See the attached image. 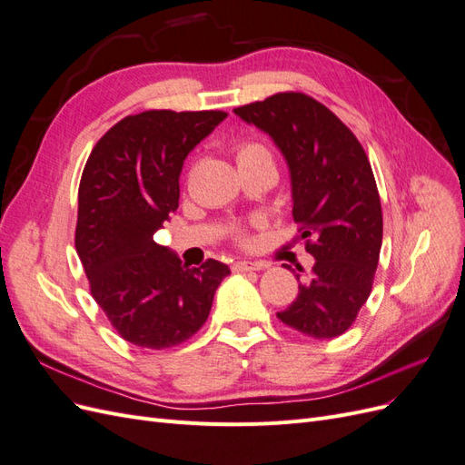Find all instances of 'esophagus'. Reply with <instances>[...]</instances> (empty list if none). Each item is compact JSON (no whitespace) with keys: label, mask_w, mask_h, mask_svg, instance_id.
Wrapping results in <instances>:
<instances>
[{"label":"esophagus","mask_w":465,"mask_h":465,"mask_svg":"<svg viewBox=\"0 0 465 465\" xmlns=\"http://www.w3.org/2000/svg\"><path fill=\"white\" fill-rule=\"evenodd\" d=\"M267 263L265 262H248V260H242V262H236L232 265L234 272H241V273H246V272H260V270H265Z\"/></svg>","instance_id":"esophagus-1"}]
</instances>
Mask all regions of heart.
<instances>
[{
    "label": "heart",
    "instance_id": "1",
    "mask_svg": "<svg viewBox=\"0 0 465 465\" xmlns=\"http://www.w3.org/2000/svg\"><path fill=\"white\" fill-rule=\"evenodd\" d=\"M236 159H238V164L256 163V161H265V163H272L273 164L270 149H267L262 143H256V142H250V143H244V145L238 147ZM238 238H241V242H248V238L244 234H241Z\"/></svg>",
    "mask_w": 465,
    "mask_h": 465
}]
</instances>
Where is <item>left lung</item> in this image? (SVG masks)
Here are the masks:
<instances>
[{"label":"left lung","instance_id":"obj_1","mask_svg":"<svg viewBox=\"0 0 465 465\" xmlns=\"http://www.w3.org/2000/svg\"><path fill=\"white\" fill-rule=\"evenodd\" d=\"M234 114L283 154L292 217L316 260L306 279L294 273L299 294L277 318L314 340L341 335L369 299L382 248V207L367 153L333 112L302 93H279Z\"/></svg>","mask_w":465,"mask_h":465}]
</instances>
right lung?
<instances>
[{
	"label": "right lung",
	"mask_w": 465,
	"mask_h": 465,
	"mask_svg": "<svg viewBox=\"0 0 465 465\" xmlns=\"http://www.w3.org/2000/svg\"><path fill=\"white\" fill-rule=\"evenodd\" d=\"M227 118L221 110H147L98 139L79 184L75 248L96 304L125 341L168 349L198 331L229 265H182L154 232L178 209L190 151Z\"/></svg>",
	"instance_id": "right-lung-1"
}]
</instances>
